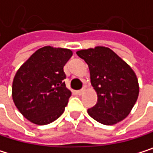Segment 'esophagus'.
Instances as JSON below:
<instances>
[{
    "mask_svg": "<svg viewBox=\"0 0 153 153\" xmlns=\"http://www.w3.org/2000/svg\"><path fill=\"white\" fill-rule=\"evenodd\" d=\"M85 92V88H83V89H80V90H78V91H77V94H78L79 95H82V94H83Z\"/></svg>",
    "mask_w": 153,
    "mask_h": 153,
    "instance_id": "esophagus-1",
    "label": "esophagus"
}]
</instances>
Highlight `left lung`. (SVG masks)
<instances>
[{
    "instance_id": "1",
    "label": "left lung",
    "mask_w": 153,
    "mask_h": 153,
    "mask_svg": "<svg viewBox=\"0 0 153 153\" xmlns=\"http://www.w3.org/2000/svg\"><path fill=\"white\" fill-rule=\"evenodd\" d=\"M76 54L88 65L97 103L87 110L100 123L115 124L125 119L139 95V83L131 68L112 49L103 46L81 49Z\"/></svg>"
}]
</instances>
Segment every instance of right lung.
I'll list each match as a JSON object with an SVG mask.
<instances>
[{"instance_id": "obj_1", "label": "right lung", "mask_w": 153, "mask_h": 153, "mask_svg": "<svg viewBox=\"0 0 153 153\" xmlns=\"http://www.w3.org/2000/svg\"><path fill=\"white\" fill-rule=\"evenodd\" d=\"M72 55L68 48L46 46L34 52L16 72L12 99L30 122L48 124L64 113L71 97L64 82V66Z\"/></svg>"}]
</instances>
